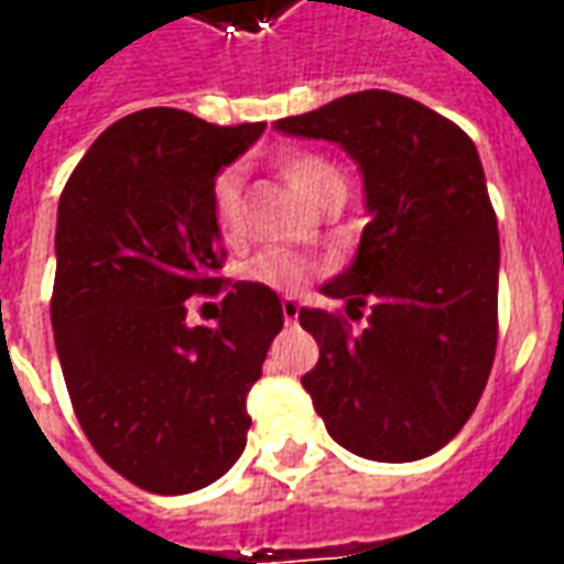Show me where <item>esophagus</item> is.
Wrapping results in <instances>:
<instances>
[{
    "label": "esophagus",
    "instance_id": "34e87169",
    "mask_svg": "<svg viewBox=\"0 0 564 564\" xmlns=\"http://www.w3.org/2000/svg\"><path fill=\"white\" fill-rule=\"evenodd\" d=\"M281 311H283V319H286V323H295V319H299V311H302V305L295 302L293 295H283Z\"/></svg>",
    "mask_w": 564,
    "mask_h": 564
}]
</instances>
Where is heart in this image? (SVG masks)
I'll return each mask as SVG.
<instances>
[{"instance_id":"b5f03b06","label":"heart","mask_w":564,"mask_h":564,"mask_svg":"<svg viewBox=\"0 0 564 564\" xmlns=\"http://www.w3.org/2000/svg\"><path fill=\"white\" fill-rule=\"evenodd\" d=\"M278 169L286 177V184L293 186L299 196H305L307 202L332 181H344L341 169L329 156L307 153V150L281 156ZM238 196H241L238 174H220L217 184H214V193H210V210H214V223H217V229H220L226 241H232L238 235ZM241 278L250 283H259V286L278 290V293H293L311 278V265L302 257L290 253V250H262L241 269Z\"/></svg>"}]
</instances>
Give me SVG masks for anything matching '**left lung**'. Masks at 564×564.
I'll list each match as a JSON object with an SVG mask.
<instances>
[{
    "label": "left lung",
    "mask_w": 564,
    "mask_h": 564,
    "mask_svg": "<svg viewBox=\"0 0 564 564\" xmlns=\"http://www.w3.org/2000/svg\"><path fill=\"white\" fill-rule=\"evenodd\" d=\"M341 144L362 172L354 265L323 286L344 314L302 307L319 347L302 378L329 435L362 459L414 462L456 437L484 395L498 341V220L474 141L390 90L341 96L274 123Z\"/></svg>",
    "instance_id": "obj_1"
}]
</instances>
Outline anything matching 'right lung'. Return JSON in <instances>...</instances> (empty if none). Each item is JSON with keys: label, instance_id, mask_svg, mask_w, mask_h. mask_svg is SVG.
<instances>
[{"label": "right lung", "instance_id": "obj_1", "mask_svg": "<svg viewBox=\"0 0 564 564\" xmlns=\"http://www.w3.org/2000/svg\"><path fill=\"white\" fill-rule=\"evenodd\" d=\"M265 123L144 108L105 129L56 210L54 341L84 435L129 484L184 496L245 453L247 392L283 329L281 299L223 283L210 193ZM224 290L217 327L185 299Z\"/></svg>", "mask_w": 564, "mask_h": 564}]
</instances>
